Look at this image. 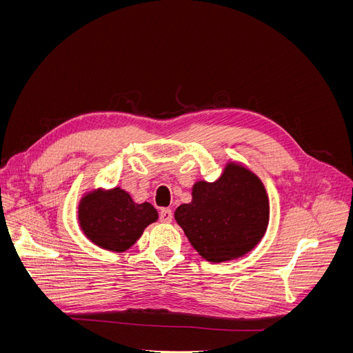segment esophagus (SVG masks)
<instances>
[{
	"mask_svg": "<svg viewBox=\"0 0 353 353\" xmlns=\"http://www.w3.org/2000/svg\"><path fill=\"white\" fill-rule=\"evenodd\" d=\"M172 216H174V213L170 209L160 210V221H162V222H170V221H172Z\"/></svg>",
	"mask_w": 353,
	"mask_h": 353,
	"instance_id": "34e87169",
	"label": "esophagus"
}]
</instances>
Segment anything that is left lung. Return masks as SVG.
Returning a JSON list of instances; mask_svg holds the SVG:
<instances>
[{
  "label": "left lung",
  "instance_id": "8db88e82",
  "mask_svg": "<svg viewBox=\"0 0 353 353\" xmlns=\"http://www.w3.org/2000/svg\"><path fill=\"white\" fill-rule=\"evenodd\" d=\"M191 197L176 208L174 216L208 262L239 259L265 236L270 199L261 178L248 166L228 162L216 181L194 183Z\"/></svg>",
  "mask_w": 353,
  "mask_h": 353
}]
</instances>
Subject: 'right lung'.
I'll use <instances>...</instances> for the list:
<instances>
[{
    "label": "right lung",
    "instance_id": "1",
    "mask_svg": "<svg viewBox=\"0 0 353 353\" xmlns=\"http://www.w3.org/2000/svg\"><path fill=\"white\" fill-rule=\"evenodd\" d=\"M157 219L159 213L150 203H135L121 187L90 190L78 205L83 236L99 248L116 253L130 249Z\"/></svg>",
    "mask_w": 353,
    "mask_h": 353
}]
</instances>
